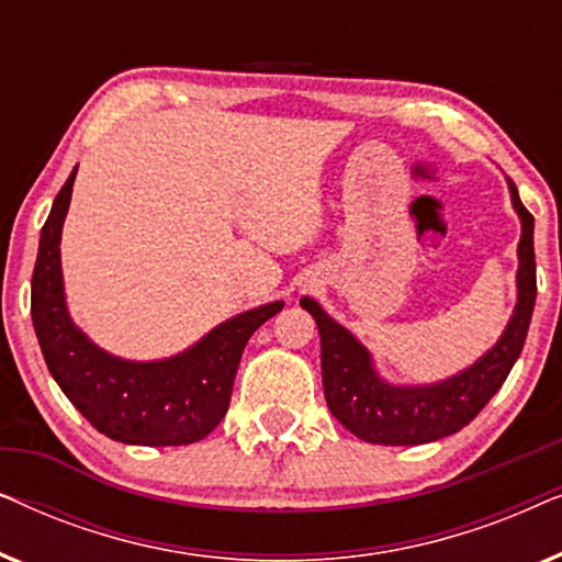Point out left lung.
Here are the masks:
<instances>
[{
	"label": "left lung",
	"instance_id": "1",
	"mask_svg": "<svg viewBox=\"0 0 562 562\" xmlns=\"http://www.w3.org/2000/svg\"><path fill=\"white\" fill-rule=\"evenodd\" d=\"M509 189L512 204L521 220L519 299L502 340L463 373L435 386H389L375 375L363 345L335 319H329L317 302L302 299V306L319 327L322 386L329 412L360 440L373 445H422L458 432L475 419V414L502 389L512 366L517 363L537 296L535 217L521 204L517 187L509 183Z\"/></svg>",
	"mask_w": 562,
	"mask_h": 562
}]
</instances>
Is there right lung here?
I'll use <instances>...</instances> for the list:
<instances>
[{"label": "right lung", "instance_id": "obj_1", "mask_svg": "<svg viewBox=\"0 0 562 562\" xmlns=\"http://www.w3.org/2000/svg\"><path fill=\"white\" fill-rule=\"evenodd\" d=\"M76 168L58 191L41 233L30 312L45 366L60 391L99 432L125 445H191L204 440L227 414L237 366L250 335L283 310L258 306L225 325L181 356L133 363L99 350L74 327L60 279V229L71 202Z\"/></svg>", "mask_w": 562, "mask_h": 562}]
</instances>
